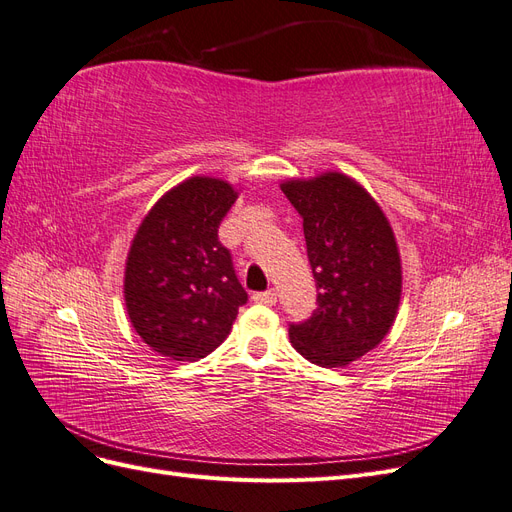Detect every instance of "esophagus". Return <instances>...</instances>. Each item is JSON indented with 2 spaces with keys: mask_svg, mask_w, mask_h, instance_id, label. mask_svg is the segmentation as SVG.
I'll return each mask as SVG.
<instances>
[{
  "mask_svg": "<svg viewBox=\"0 0 512 512\" xmlns=\"http://www.w3.org/2000/svg\"><path fill=\"white\" fill-rule=\"evenodd\" d=\"M254 301H256V303H262V305H275V301H277V292H275L273 288H269V290H262V292H256V294H254Z\"/></svg>",
  "mask_w": 512,
  "mask_h": 512,
  "instance_id": "1",
  "label": "esophagus"
}]
</instances>
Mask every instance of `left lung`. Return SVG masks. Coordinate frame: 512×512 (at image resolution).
I'll return each instance as SVG.
<instances>
[{"label":"left lung","instance_id":"obj_1","mask_svg":"<svg viewBox=\"0 0 512 512\" xmlns=\"http://www.w3.org/2000/svg\"><path fill=\"white\" fill-rule=\"evenodd\" d=\"M303 220L316 309L290 322V342L307 361L342 367L389 333L401 297L399 252L389 220L361 185L339 173L282 183Z\"/></svg>","mask_w":512,"mask_h":512}]
</instances>
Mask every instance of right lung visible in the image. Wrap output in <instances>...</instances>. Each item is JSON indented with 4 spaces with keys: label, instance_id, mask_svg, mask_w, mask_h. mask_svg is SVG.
Masks as SVG:
<instances>
[{
    "label": "right lung",
    "instance_id": "obj_1",
    "mask_svg": "<svg viewBox=\"0 0 512 512\" xmlns=\"http://www.w3.org/2000/svg\"><path fill=\"white\" fill-rule=\"evenodd\" d=\"M237 192L226 181L192 177L160 198L132 241L126 307L136 333L173 361L218 348L247 303L218 228Z\"/></svg>",
    "mask_w": 512,
    "mask_h": 512
}]
</instances>
